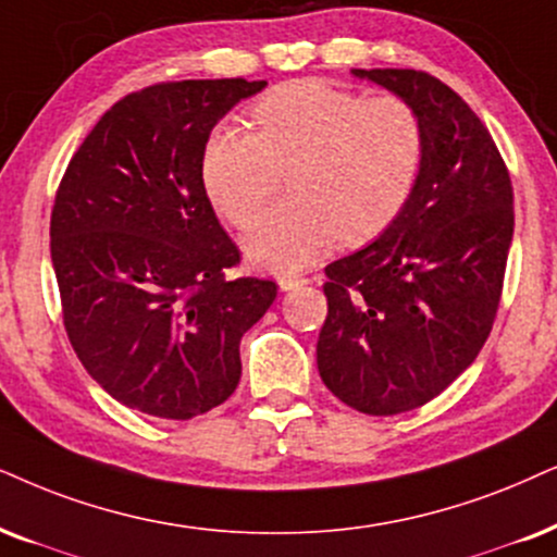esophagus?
Listing matches in <instances>:
<instances>
[{"label": "esophagus", "instance_id": "esophagus-1", "mask_svg": "<svg viewBox=\"0 0 557 557\" xmlns=\"http://www.w3.org/2000/svg\"><path fill=\"white\" fill-rule=\"evenodd\" d=\"M277 285H280V290L287 293V290H295V287H300V285H308V280L300 277V274H280Z\"/></svg>", "mask_w": 557, "mask_h": 557}]
</instances>
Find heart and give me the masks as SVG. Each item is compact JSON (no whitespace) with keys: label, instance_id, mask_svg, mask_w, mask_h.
<instances>
[{"label":"heart","instance_id":"b5f03b06","mask_svg":"<svg viewBox=\"0 0 557 557\" xmlns=\"http://www.w3.org/2000/svg\"><path fill=\"white\" fill-rule=\"evenodd\" d=\"M257 133L223 123L202 149V185L234 226H246L293 166L295 197L246 231L244 255L293 272L344 242L362 246L393 226L417 185L424 133L398 95L362 97L321 79L274 87L251 108Z\"/></svg>","mask_w":557,"mask_h":557}]
</instances>
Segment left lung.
<instances>
[{"label": "left lung", "mask_w": 557, "mask_h": 557, "mask_svg": "<svg viewBox=\"0 0 557 557\" xmlns=\"http://www.w3.org/2000/svg\"><path fill=\"white\" fill-rule=\"evenodd\" d=\"M417 110L424 153L406 208L326 267L315 360L326 388L370 417L429 404L488 339L513 236L494 138L457 91L413 69H351Z\"/></svg>", "instance_id": "obj_1"}]
</instances>
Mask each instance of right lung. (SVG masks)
<instances>
[{"label":"right lung","instance_id":"add662e5","mask_svg":"<svg viewBox=\"0 0 557 557\" xmlns=\"http://www.w3.org/2000/svg\"><path fill=\"white\" fill-rule=\"evenodd\" d=\"M267 82L187 79L123 97L69 161L51 215L63 326L123 406L193 419L242 377L238 344L272 306L270 280H228L236 244L202 185L210 131Z\"/></svg>","mask_w":557,"mask_h":557}]
</instances>
